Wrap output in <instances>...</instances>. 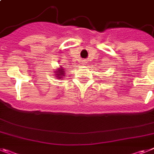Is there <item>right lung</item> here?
<instances>
[{
	"instance_id": "1",
	"label": "right lung",
	"mask_w": 154,
	"mask_h": 154,
	"mask_svg": "<svg viewBox=\"0 0 154 154\" xmlns=\"http://www.w3.org/2000/svg\"><path fill=\"white\" fill-rule=\"evenodd\" d=\"M64 69H59L58 71H56V72H55V73H57V78H62V77H64V76H63L64 75Z\"/></svg>"
}]
</instances>
